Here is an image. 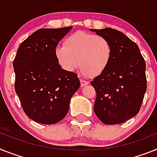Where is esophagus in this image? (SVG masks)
Masks as SVG:
<instances>
[{"label": "esophagus", "instance_id": "esophagus-1", "mask_svg": "<svg viewBox=\"0 0 157 157\" xmlns=\"http://www.w3.org/2000/svg\"><path fill=\"white\" fill-rule=\"evenodd\" d=\"M88 81H86V80H82V79H80V85H81V87L86 86V85H88Z\"/></svg>", "mask_w": 157, "mask_h": 157}]
</instances>
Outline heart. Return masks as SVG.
I'll use <instances>...</instances> for the list:
<instances>
[{
  "label": "heart",
  "mask_w": 157,
  "mask_h": 157,
  "mask_svg": "<svg viewBox=\"0 0 157 157\" xmlns=\"http://www.w3.org/2000/svg\"><path fill=\"white\" fill-rule=\"evenodd\" d=\"M54 56L58 65L66 72H73L80 65L83 75L97 77L108 67L112 47L106 38L79 31L64 40V46L56 47Z\"/></svg>",
  "instance_id": "obj_1"
}]
</instances>
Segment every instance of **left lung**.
<instances>
[{"instance_id": "left-lung-1", "label": "left lung", "mask_w": 157, "mask_h": 157, "mask_svg": "<svg viewBox=\"0 0 157 157\" xmlns=\"http://www.w3.org/2000/svg\"><path fill=\"white\" fill-rule=\"evenodd\" d=\"M110 42L112 58L104 73L91 82L96 92L94 111L102 122L114 125L138 113L147 88L145 62L137 45L112 28L91 29Z\"/></svg>"}]
</instances>
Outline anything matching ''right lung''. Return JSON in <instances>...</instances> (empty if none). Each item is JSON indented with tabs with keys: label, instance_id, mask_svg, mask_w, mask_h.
<instances>
[{
	"label": "right lung",
	"instance_id": "add662e5",
	"mask_svg": "<svg viewBox=\"0 0 157 157\" xmlns=\"http://www.w3.org/2000/svg\"><path fill=\"white\" fill-rule=\"evenodd\" d=\"M72 28L37 30L17 50L15 90L25 114L39 123L50 125L63 119L80 86L77 73L63 70L54 56L59 41Z\"/></svg>",
	"mask_w": 157,
	"mask_h": 157
}]
</instances>
